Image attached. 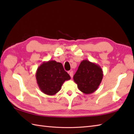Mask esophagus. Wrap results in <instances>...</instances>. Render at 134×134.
<instances>
[{
  "label": "esophagus",
  "instance_id": "esophagus-1",
  "mask_svg": "<svg viewBox=\"0 0 134 134\" xmlns=\"http://www.w3.org/2000/svg\"><path fill=\"white\" fill-rule=\"evenodd\" d=\"M69 73V74H70L71 77L72 78V76H73V71H70Z\"/></svg>",
  "mask_w": 134,
  "mask_h": 134
}]
</instances>
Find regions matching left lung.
I'll use <instances>...</instances> for the list:
<instances>
[{
	"mask_svg": "<svg viewBox=\"0 0 134 134\" xmlns=\"http://www.w3.org/2000/svg\"><path fill=\"white\" fill-rule=\"evenodd\" d=\"M102 78L103 71L98 64L83 60L79 64L73 79L80 91L90 94L98 89Z\"/></svg>",
	"mask_w": 134,
	"mask_h": 134,
	"instance_id": "obj_1",
	"label": "left lung"
}]
</instances>
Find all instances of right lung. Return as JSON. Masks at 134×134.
I'll return each instance as SVG.
<instances>
[{
    "label": "right lung",
    "instance_id": "obj_1",
    "mask_svg": "<svg viewBox=\"0 0 134 134\" xmlns=\"http://www.w3.org/2000/svg\"><path fill=\"white\" fill-rule=\"evenodd\" d=\"M36 78L40 89L48 96L56 94L64 82L71 79L61 63L55 60L42 63L37 70Z\"/></svg>",
    "mask_w": 134,
    "mask_h": 134
}]
</instances>
